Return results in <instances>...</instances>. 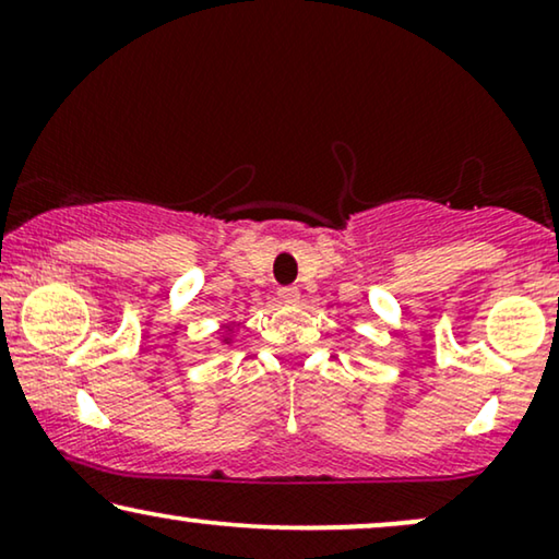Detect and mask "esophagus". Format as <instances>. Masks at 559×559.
I'll return each mask as SVG.
<instances>
[{
    "mask_svg": "<svg viewBox=\"0 0 559 559\" xmlns=\"http://www.w3.org/2000/svg\"><path fill=\"white\" fill-rule=\"evenodd\" d=\"M280 300L282 302H297V297H300V289L297 287H280Z\"/></svg>",
    "mask_w": 559,
    "mask_h": 559,
    "instance_id": "esophagus-1",
    "label": "esophagus"
}]
</instances>
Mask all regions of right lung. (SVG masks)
<instances>
[{
  "instance_id": "right-lung-1",
  "label": "right lung",
  "mask_w": 559,
  "mask_h": 559,
  "mask_svg": "<svg viewBox=\"0 0 559 559\" xmlns=\"http://www.w3.org/2000/svg\"><path fill=\"white\" fill-rule=\"evenodd\" d=\"M221 341H224V343H234V328H226V333L221 335Z\"/></svg>"
}]
</instances>
